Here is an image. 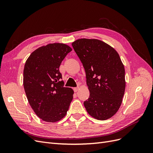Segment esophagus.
<instances>
[{
  "mask_svg": "<svg viewBox=\"0 0 153 153\" xmlns=\"http://www.w3.org/2000/svg\"><path fill=\"white\" fill-rule=\"evenodd\" d=\"M74 91H75V92H77L78 91V89H79V87H75V88H74Z\"/></svg>",
  "mask_w": 153,
  "mask_h": 153,
  "instance_id": "esophagus-1",
  "label": "esophagus"
}]
</instances>
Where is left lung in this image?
<instances>
[{
  "mask_svg": "<svg viewBox=\"0 0 153 153\" xmlns=\"http://www.w3.org/2000/svg\"><path fill=\"white\" fill-rule=\"evenodd\" d=\"M72 46L85 71L90 92L84 102L87 112L98 120L111 118L121 105L126 87L125 69L119 53L97 39H78Z\"/></svg>",
  "mask_w": 153,
  "mask_h": 153,
  "instance_id": "8db88e82",
  "label": "left lung"
}]
</instances>
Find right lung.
<instances>
[{
    "label": "right lung",
    "mask_w": 153,
    "mask_h": 153,
    "mask_svg": "<svg viewBox=\"0 0 153 153\" xmlns=\"http://www.w3.org/2000/svg\"><path fill=\"white\" fill-rule=\"evenodd\" d=\"M72 48L59 43L35 50L24 69V90L35 114L45 122L55 123L67 114L74 91L64 87L59 67Z\"/></svg>",
    "instance_id": "1"
}]
</instances>
